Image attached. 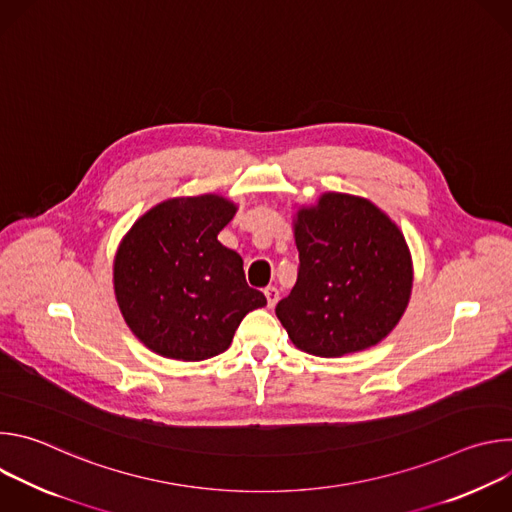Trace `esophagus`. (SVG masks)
<instances>
[{"label": "esophagus", "mask_w": 512, "mask_h": 512, "mask_svg": "<svg viewBox=\"0 0 512 512\" xmlns=\"http://www.w3.org/2000/svg\"><path fill=\"white\" fill-rule=\"evenodd\" d=\"M265 298H267V306L269 308H273L275 304H277V300H279V289L275 287V285H269V287H265Z\"/></svg>", "instance_id": "1"}]
</instances>
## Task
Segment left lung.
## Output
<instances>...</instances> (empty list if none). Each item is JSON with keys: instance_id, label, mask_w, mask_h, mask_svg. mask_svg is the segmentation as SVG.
Returning a JSON list of instances; mask_svg holds the SVG:
<instances>
[{"instance_id": "left-lung-1", "label": "left lung", "mask_w": 512, "mask_h": 512, "mask_svg": "<svg viewBox=\"0 0 512 512\" xmlns=\"http://www.w3.org/2000/svg\"><path fill=\"white\" fill-rule=\"evenodd\" d=\"M300 273L275 306L296 348L336 358L367 350L391 334L413 289L409 245L375 202L324 192L294 212Z\"/></svg>"}]
</instances>
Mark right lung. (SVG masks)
Instances as JSON below:
<instances>
[{
	"mask_svg": "<svg viewBox=\"0 0 512 512\" xmlns=\"http://www.w3.org/2000/svg\"><path fill=\"white\" fill-rule=\"evenodd\" d=\"M221 194L168 198L141 214L113 259V289L133 336L152 352L196 362L225 352L241 320L267 304L243 259L218 241L237 212Z\"/></svg>",
	"mask_w": 512,
	"mask_h": 512,
	"instance_id": "1",
	"label": "right lung"
}]
</instances>
